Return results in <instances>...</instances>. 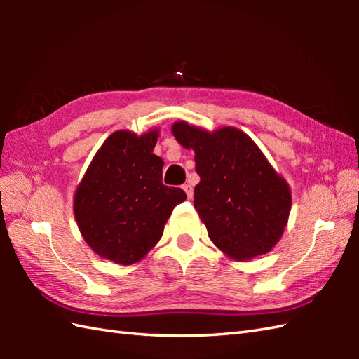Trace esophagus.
I'll return each instance as SVG.
<instances>
[{
  "label": "esophagus",
  "mask_w": 359,
  "mask_h": 359,
  "mask_svg": "<svg viewBox=\"0 0 359 359\" xmlns=\"http://www.w3.org/2000/svg\"><path fill=\"white\" fill-rule=\"evenodd\" d=\"M182 188H184V191L187 193L188 199H191V197H193V185L191 184H185Z\"/></svg>",
  "instance_id": "1"
}]
</instances>
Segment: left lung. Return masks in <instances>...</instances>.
<instances>
[{"instance_id": "8db88e82", "label": "left lung", "mask_w": 359, "mask_h": 359, "mask_svg": "<svg viewBox=\"0 0 359 359\" xmlns=\"http://www.w3.org/2000/svg\"><path fill=\"white\" fill-rule=\"evenodd\" d=\"M172 134L196 154L194 208L210 239L238 261L269 253L284 233L292 194L256 143L236 128L207 133L185 121Z\"/></svg>"}]
</instances>
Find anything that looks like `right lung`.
<instances>
[{"label":"right lung","mask_w":359,"mask_h":359,"mask_svg":"<svg viewBox=\"0 0 359 359\" xmlns=\"http://www.w3.org/2000/svg\"><path fill=\"white\" fill-rule=\"evenodd\" d=\"M157 131H117L104 140L75 193L74 215L83 238L98 256L129 265L148 253L163 234L184 189L162 182L156 156Z\"/></svg>","instance_id":"1"}]
</instances>
